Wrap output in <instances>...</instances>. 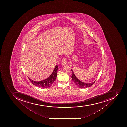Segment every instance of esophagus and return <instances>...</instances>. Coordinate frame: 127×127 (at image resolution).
Wrapping results in <instances>:
<instances>
[{"label":"esophagus","instance_id":"esophagus-1","mask_svg":"<svg viewBox=\"0 0 127 127\" xmlns=\"http://www.w3.org/2000/svg\"><path fill=\"white\" fill-rule=\"evenodd\" d=\"M62 64L63 65H65L67 64V62L66 58H64L62 59Z\"/></svg>","mask_w":127,"mask_h":127}]
</instances>
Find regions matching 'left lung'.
Instances as JSON below:
<instances>
[{"instance_id": "obj_1", "label": "left lung", "mask_w": 127, "mask_h": 127, "mask_svg": "<svg viewBox=\"0 0 127 127\" xmlns=\"http://www.w3.org/2000/svg\"><path fill=\"white\" fill-rule=\"evenodd\" d=\"M72 72V75L71 76L72 80L75 83V84H76V85L78 86V87L81 88H86L87 87H90L92 86L94 84L95 81L92 82V83H84V82H82L81 81L79 80V79L76 77V76L75 75L74 72H73V70L71 69Z\"/></svg>"}]
</instances>
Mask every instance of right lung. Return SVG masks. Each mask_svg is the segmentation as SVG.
<instances>
[{
  "label": "right lung",
  "instance_id": "add662e5",
  "mask_svg": "<svg viewBox=\"0 0 127 127\" xmlns=\"http://www.w3.org/2000/svg\"><path fill=\"white\" fill-rule=\"evenodd\" d=\"M58 66L56 65V66H55L53 72L50 76L45 80H42L40 81H35L31 80V79H30L29 77L28 78L32 84L35 86L42 88H48L50 87L52 83L56 80L57 77V71L58 70Z\"/></svg>",
  "mask_w": 127,
  "mask_h": 127
}]
</instances>
